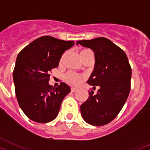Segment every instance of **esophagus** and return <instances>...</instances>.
<instances>
[{
    "label": "esophagus",
    "instance_id": "34e87169",
    "mask_svg": "<svg viewBox=\"0 0 150 150\" xmlns=\"http://www.w3.org/2000/svg\"><path fill=\"white\" fill-rule=\"evenodd\" d=\"M76 90H77V88H75V87H71V91L72 92V93L75 92Z\"/></svg>",
    "mask_w": 150,
    "mask_h": 150
}]
</instances>
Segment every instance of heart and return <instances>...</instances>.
I'll list each match as a JSON object with an SVG mask.
<instances>
[{
    "mask_svg": "<svg viewBox=\"0 0 150 150\" xmlns=\"http://www.w3.org/2000/svg\"><path fill=\"white\" fill-rule=\"evenodd\" d=\"M89 51H91V50H88V49L82 50L81 51V55H83V54H86L87 52ZM64 79L65 80V82L67 83H68L69 85H71V86H79L82 82L83 76L79 75L77 73L73 72V71H68V72L65 73L64 75Z\"/></svg>",
    "mask_w": 150,
    "mask_h": 150,
    "instance_id": "obj_1",
    "label": "heart"
}]
</instances>
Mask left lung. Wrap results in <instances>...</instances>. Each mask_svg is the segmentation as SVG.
<instances>
[{
  "label": "left lung",
  "instance_id": "1",
  "mask_svg": "<svg viewBox=\"0 0 150 150\" xmlns=\"http://www.w3.org/2000/svg\"><path fill=\"white\" fill-rule=\"evenodd\" d=\"M93 50L95 67L87 83L100 86L81 105V114L87 123L102 126L114 120L125 103L131 89L132 68L123 50L104 37L77 41Z\"/></svg>",
  "mask_w": 150,
  "mask_h": 150
}]
</instances>
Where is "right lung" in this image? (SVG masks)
Segmentation results:
<instances>
[{
	"label": "right lung",
	"instance_id": "add662e5",
	"mask_svg": "<svg viewBox=\"0 0 150 150\" xmlns=\"http://www.w3.org/2000/svg\"><path fill=\"white\" fill-rule=\"evenodd\" d=\"M74 44V41L42 36L18 55L13 71L15 94L21 109L32 121L47 123L57 116L61 102L71 89L64 82L53 88L48 83L49 73L58 66L64 52Z\"/></svg>",
	"mask_w": 150,
	"mask_h": 150
}]
</instances>
